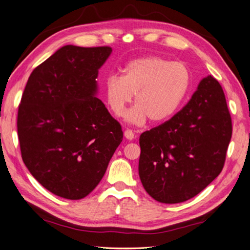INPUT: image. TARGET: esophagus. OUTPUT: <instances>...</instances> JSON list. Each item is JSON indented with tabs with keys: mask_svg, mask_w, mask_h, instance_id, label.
<instances>
[{
	"mask_svg": "<svg viewBox=\"0 0 250 250\" xmlns=\"http://www.w3.org/2000/svg\"><path fill=\"white\" fill-rule=\"evenodd\" d=\"M125 137L126 139H129V141H132V139H134V137H135L134 132H133V131L130 130V129L125 130Z\"/></svg>",
	"mask_w": 250,
	"mask_h": 250,
	"instance_id": "obj_1",
	"label": "esophagus"
}]
</instances>
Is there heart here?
<instances>
[{"mask_svg":"<svg viewBox=\"0 0 250 250\" xmlns=\"http://www.w3.org/2000/svg\"><path fill=\"white\" fill-rule=\"evenodd\" d=\"M190 73L182 62L158 56L131 61L123 75L112 74L104 83V96L116 117L125 114L135 95L136 104L125 115L131 124L142 125L169 119L181 107L190 89Z\"/></svg>","mask_w":250,"mask_h":250,"instance_id":"b5f03b06","label":"heart"}]
</instances>
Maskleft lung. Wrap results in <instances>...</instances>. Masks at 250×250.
Returning <instances> with one entry per match:
<instances>
[{
	"label": "left lung",
	"mask_w": 250,
	"mask_h": 250,
	"mask_svg": "<svg viewBox=\"0 0 250 250\" xmlns=\"http://www.w3.org/2000/svg\"><path fill=\"white\" fill-rule=\"evenodd\" d=\"M231 135L224 90L208 75L181 111L142 133L138 173L144 188L163 204L193 198L222 172Z\"/></svg>",
	"instance_id": "left-lung-1"
}]
</instances>
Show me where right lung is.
<instances>
[{"label": "right lung", "instance_id": "add662e5", "mask_svg": "<svg viewBox=\"0 0 250 250\" xmlns=\"http://www.w3.org/2000/svg\"><path fill=\"white\" fill-rule=\"evenodd\" d=\"M111 46L65 45L34 69L18 108L22 160L51 193L78 200L91 193L124 132L96 96Z\"/></svg>", "mask_w": 250, "mask_h": 250}]
</instances>
